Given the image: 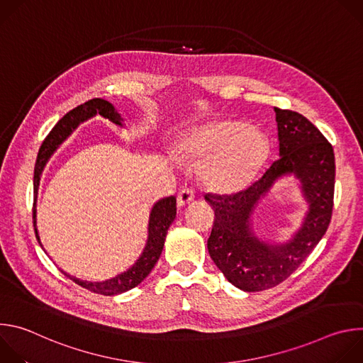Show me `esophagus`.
Returning a JSON list of instances; mask_svg holds the SVG:
<instances>
[{
  "instance_id": "34e87169",
  "label": "esophagus",
  "mask_w": 363,
  "mask_h": 363,
  "mask_svg": "<svg viewBox=\"0 0 363 363\" xmlns=\"http://www.w3.org/2000/svg\"><path fill=\"white\" fill-rule=\"evenodd\" d=\"M194 198H195V192H194L192 189H189V188H184V189L179 191L177 201H178V205H179V206H185V205H188L189 202H192Z\"/></svg>"
}]
</instances>
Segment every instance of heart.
Masks as SVG:
<instances>
[{"label":"heart","mask_w":363,"mask_h":363,"mask_svg":"<svg viewBox=\"0 0 363 363\" xmlns=\"http://www.w3.org/2000/svg\"><path fill=\"white\" fill-rule=\"evenodd\" d=\"M191 161L201 162L199 177L218 194H237L251 185L269 158L266 138L237 122H213L192 132L181 145Z\"/></svg>","instance_id":"b5f03b06"}]
</instances>
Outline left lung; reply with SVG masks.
Listing matches in <instances>:
<instances>
[{
	"label": "left lung",
	"instance_id": "8db88e82",
	"mask_svg": "<svg viewBox=\"0 0 363 363\" xmlns=\"http://www.w3.org/2000/svg\"><path fill=\"white\" fill-rule=\"evenodd\" d=\"M279 160L247 189L233 195L206 194L216 210L206 242L216 266L225 279L244 291H262L284 281L325 235L333 210L335 153L322 132L293 111L274 108ZM301 182L308 211L290 240L269 243L258 239L250 217L255 206L283 176Z\"/></svg>",
	"mask_w": 363,
	"mask_h": 363
}]
</instances>
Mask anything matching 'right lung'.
<instances>
[{"instance_id":"1","label":"right lung","mask_w":363,"mask_h":363,"mask_svg":"<svg viewBox=\"0 0 363 363\" xmlns=\"http://www.w3.org/2000/svg\"><path fill=\"white\" fill-rule=\"evenodd\" d=\"M96 115H100L105 119H109L112 123H115L118 126H122V128L125 126L123 118L118 113V111L115 109L112 103L105 99H99V97L83 103V105L74 108L67 115H65L57 122V125L53 128V130H51L48 133V136L44 139V142L38 150V157H37V162H35V168H34V198L35 199L38 195L41 174H43L48 160L51 158V155L57 150V147L69 138V135L80 123L89 121L90 118H93ZM33 214H34L33 218H34L35 237H37L40 245L43 247V244L40 241L38 231H37L35 202H34ZM175 217H177V198L175 196H167V198H162L158 202L153 203L150 214H149L147 240H146L145 248H143L142 254L139 255L138 260L135 262V264L130 269H128L126 272L118 274L116 277H112L105 281H86V280L73 277V276L65 273L63 270L62 272L65 273V276H67L76 284L93 291V293L103 294V296H116V294L125 293V291L136 287L139 283H142L143 279L152 272L155 264H157V262L160 260L161 252L164 250L168 228L174 223Z\"/></svg>"}]
</instances>
